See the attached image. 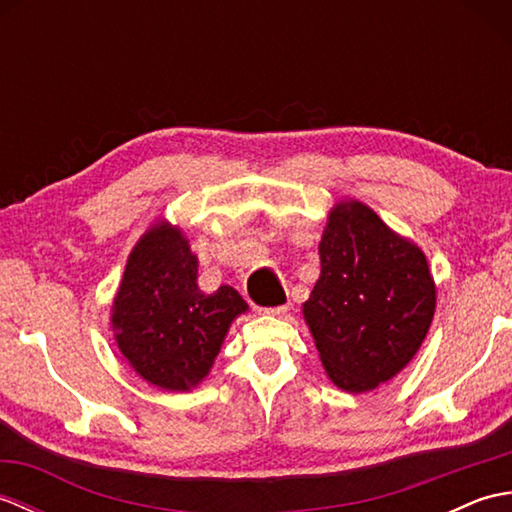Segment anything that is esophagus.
<instances>
[{
  "label": "esophagus",
  "mask_w": 512,
  "mask_h": 512,
  "mask_svg": "<svg viewBox=\"0 0 512 512\" xmlns=\"http://www.w3.org/2000/svg\"><path fill=\"white\" fill-rule=\"evenodd\" d=\"M259 312L268 314V317H284V314L288 312V308L286 306H277V308H264V310H259Z\"/></svg>",
  "instance_id": "obj_1"
}]
</instances>
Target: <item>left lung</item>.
Returning a JSON list of instances; mask_svg holds the SVG:
<instances>
[{"instance_id":"8db88e82","label":"left lung","mask_w":512,"mask_h":512,"mask_svg":"<svg viewBox=\"0 0 512 512\" xmlns=\"http://www.w3.org/2000/svg\"><path fill=\"white\" fill-rule=\"evenodd\" d=\"M321 275L303 303L330 380L350 394L407 367L436 312L422 250L356 200L334 206L319 244Z\"/></svg>"}]
</instances>
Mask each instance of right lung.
Returning <instances> with one entry per match:
<instances>
[{
  "label": "right lung",
  "instance_id": "add662e5",
  "mask_svg": "<svg viewBox=\"0 0 512 512\" xmlns=\"http://www.w3.org/2000/svg\"><path fill=\"white\" fill-rule=\"evenodd\" d=\"M246 310L231 286L202 292L189 239L178 226L158 222L129 253L112 328L138 376L167 391H191L211 372L228 328Z\"/></svg>",
  "mask_w": 512,
  "mask_h": 512
}]
</instances>
